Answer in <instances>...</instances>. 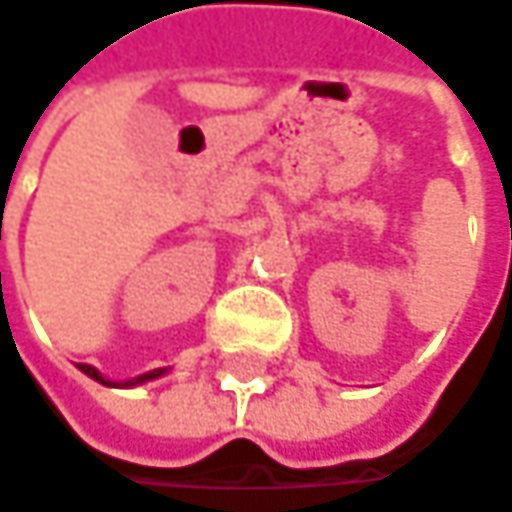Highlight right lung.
I'll return each mask as SVG.
<instances>
[{
    "label": "right lung",
    "instance_id": "obj_1",
    "mask_svg": "<svg viewBox=\"0 0 512 512\" xmlns=\"http://www.w3.org/2000/svg\"><path fill=\"white\" fill-rule=\"evenodd\" d=\"M78 370L81 373H87L90 379H95L98 384H107V387H136V384H145L151 382V379H160V376H165L168 370L165 367H160V370H151V373H142V376H136V379H128V382H110V379H104L95 367H90V364H78Z\"/></svg>",
    "mask_w": 512,
    "mask_h": 512
}]
</instances>
